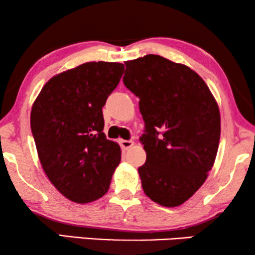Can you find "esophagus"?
<instances>
[{
    "label": "esophagus",
    "instance_id": "1",
    "mask_svg": "<svg viewBox=\"0 0 255 255\" xmlns=\"http://www.w3.org/2000/svg\"><path fill=\"white\" fill-rule=\"evenodd\" d=\"M120 144H121L122 148H123V149H128V148H131L132 146H133L134 142L132 140H124V139H122V140H120Z\"/></svg>",
    "mask_w": 255,
    "mask_h": 255
}]
</instances>
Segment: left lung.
I'll return each mask as SVG.
<instances>
[{
    "label": "left lung",
    "mask_w": 255,
    "mask_h": 255,
    "mask_svg": "<svg viewBox=\"0 0 255 255\" xmlns=\"http://www.w3.org/2000/svg\"><path fill=\"white\" fill-rule=\"evenodd\" d=\"M124 85L139 97L146 162L138 168L146 196L179 207L205 182L221 138L218 104L186 65L155 54L125 61Z\"/></svg>",
    "instance_id": "obj_1"
}]
</instances>
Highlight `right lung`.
<instances>
[{
  "mask_svg": "<svg viewBox=\"0 0 255 255\" xmlns=\"http://www.w3.org/2000/svg\"><path fill=\"white\" fill-rule=\"evenodd\" d=\"M120 62H86L45 83L31 109L38 158L52 184L75 203L109 189L121 147L104 134L102 108L123 75Z\"/></svg>",
  "mask_w": 255,
  "mask_h": 255,
  "instance_id": "1",
  "label": "right lung"
}]
</instances>
